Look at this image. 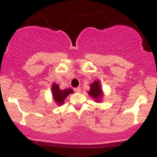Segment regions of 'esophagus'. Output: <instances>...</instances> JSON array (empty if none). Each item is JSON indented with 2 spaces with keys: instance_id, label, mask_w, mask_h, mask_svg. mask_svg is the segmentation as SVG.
Segmentation results:
<instances>
[{
  "instance_id": "esophagus-1",
  "label": "esophagus",
  "mask_w": 157,
  "mask_h": 157,
  "mask_svg": "<svg viewBox=\"0 0 157 157\" xmlns=\"http://www.w3.org/2000/svg\"><path fill=\"white\" fill-rule=\"evenodd\" d=\"M74 91H75V92H80L81 91V89L80 87H77V88H75V89H74Z\"/></svg>"
}]
</instances>
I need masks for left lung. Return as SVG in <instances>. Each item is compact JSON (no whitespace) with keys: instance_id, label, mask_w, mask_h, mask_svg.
Segmentation results:
<instances>
[{"instance_id":"left-lung-1","label":"left lung","mask_w":157,"mask_h":157,"mask_svg":"<svg viewBox=\"0 0 157 157\" xmlns=\"http://www.w3.org/2000/svg\"><path fill=\"white\" fill-rule=\"evenodd\" d=\"M91 89L89 91V94L93 98H95L97 100L102 97V90L100 88V82L98 80L95 81L90 86Z\"/></svg>"}]
</instances>
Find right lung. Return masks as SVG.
Returning a JSON list of instances; mask_svg holds the SVG:
<instances>
[{
  "label": "right lung",
  "mask_w": 157,
  "mask_h": 157,
  "mask_svg": "<svg viewBox=\"0 0 157 157\" xmlns=\"http://www.w3.org/2000/svg\"><path fill=\"white\" fill-rule=\"evenodd\" d=\"M52 94H53L54 100H55L56 102L59 104V105H62L63 104L64 100L67 97L68 95L70 94L73 93V90L69 89H65V90H60L59 88L58 85L53 83L52 85Z\"/></svg>",
  "instance_id": "1"
}]
</instances>
